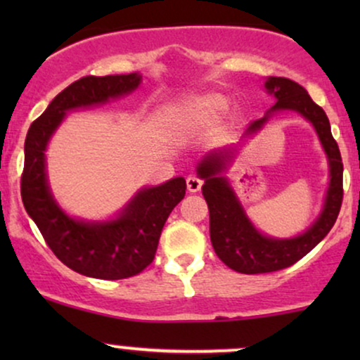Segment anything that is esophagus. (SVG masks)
<instances>
[{
	"label": "esophagus",
	"instance_id": "esophagus-1",
	"mask_svg": "<svg viewBox=\"0 0 360 360\" xmlns=\"http://www.w3.org/2000/svg\"><path fill=\"white\" fill-rule=\"evenodd\" d=\"M201 184H203V181L200 179V177L196 176H188L186 177V186H188V191L189 193H198L201 189Z\"/></svg>",
	"mask_w": 360,
	"mask_h": 360
}]
</instances>
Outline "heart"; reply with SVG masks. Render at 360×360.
Instances as JSON below:
<instances>
[{
	"instance_id": "heart-1",
	"label": "heart",
	"mask_w": 360,
	"mask_h": 360,
	"mask_svg": "<svg viewBox=\"0 0 360 360\" xmlns=\"http://www.w3.org/2000/svg\"><path fill=\"white\" fill-rule=\"evenodd\" d=\"M226 103L221 101V100H214V101H208V103H203V105L200 106V111L201 113L208 115V117H220L226 111Z\"/></svg>"
}]
</instances>
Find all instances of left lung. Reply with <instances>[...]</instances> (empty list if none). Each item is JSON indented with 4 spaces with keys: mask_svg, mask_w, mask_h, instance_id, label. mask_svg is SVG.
<instances>
[{
    "mask_svg": "<svg viewBox=\"0 0 360 360\" xmlns=\"http://www.w3.org/2000/svg\"><path fill=\"white\" fill-rule=\"evenodd\" d=\"M267 93L276 98V105L262 118L252 122L242 134V140L254 137L278 111H296L315 128L330 167V183L321 213L303 233L291 238H276L260 233L245 214V210L230 181L223 176L233 162L237 147H225L206 154L198 164V176L205 181L203 196L210 210V238L218 257L230 269L242 274H262L292 266L313 250L326 237L335 223L344 198L342 189L340 150L332 137L330 122L323 108L309 98L307 89L288 77H267Z\"/></svg>",
    "mask_w": 360,
    "mask_h": 360,
    "instance_id": "8db88e82",
    "label": "left lung"
}]
</instances>
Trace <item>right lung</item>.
<instances>
[{
    "instance_id": "1",
    "label": "right lung",
    "mask_w": 360,
    "mask_h": 360,
    "mask_svg": "<svg viewBox=\"0 0 360 360\" xmlns=\"http://www.w3.org/2000/svg\"><path fill=\"white\" fill-rule=\"evenodd\" d=\"M139 72L86 76L60 91L28 128L25 140L22 200L27 213L60 262L82 276L125 279L142 272L155 257L160 232L174 206L186 194L184 177L143 188L117 217L88 221L69 217L57 205L45 171L49 140L72 110L105 105L140 86Z\"/></svg>"
}]
</instances>
